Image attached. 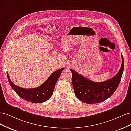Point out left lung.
Returning <instances> with one entry per match:
<instances>
[{
    "mask_svg": "<svg viewBox=\"0 0 131 131\" xmlns=\"http://www.w3.org/2000/svg\"><path fill=\"white\" fill-rule=\"evenodd\" d=\"M122 64L119 72L108 80L96 82L89 80L70 69L72 73V81L77 97L85 103H99L105 101L115 92L119 85L124 68V57L121 55Z\"/></svg>",
    "mask_w": 131,
    "mask_h": 131,
    "instance_id": "1",
    "label": "left lung"
}]
</instances>
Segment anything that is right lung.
<instances>
[{"label": "right lung", "instance_id": "obj_1", "mask_svg": "<svg viewBox=\"0 0 131 131\" xmlns=\"http://www.w3.org/2000/svg\"><path fill=\"white\" fill-rule=\"evenodd\" d=\"M64 69V68H62L56 70L50 75L43 84L33 89H26L15 85L11 81L8 72H7V77L12 89L23 100L34 103H39L47 101L52 96L56 82Z\"/></svg>", "mask_w": 131, "mask_h": 131}]
</instances>
